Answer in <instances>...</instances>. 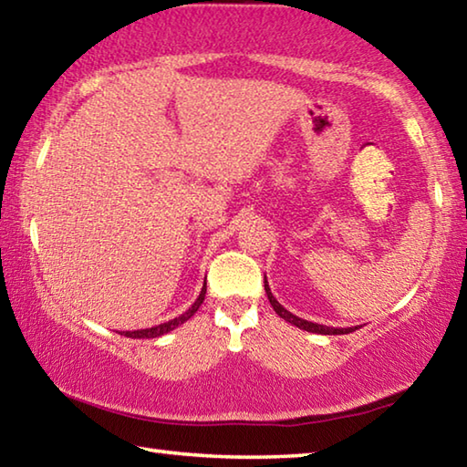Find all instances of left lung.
Returning a JSON list of instances; mask_svg holds the SVG:
<instances>
[{
  "label": "left lung",
  "mask_w": 467,
  "mask_h": 467,
  "mask_svg": "<svg viewBox=\"0 0 467 467\" xmlns=\"http://www.w3.org/2000/svg\"><path fill=\"white\" fill-rule=\"evenodd\" d=\"M264 286H265V295L267 300H270V305L274 306V311L280 315L284 321L292 323V326H296L298 329H305V331H311V334H321V336H342V334H352V331H357V327H327V326H321V323H313V321H306V319H300L296 315H292L290 311L284 309V306L275 300V296L272 295L270 290V284H267V278L264 280Z\"/></svg>",
  "instance_id": "1"
}]
</instances>
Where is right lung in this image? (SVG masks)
Segmentation results:
<instances>
[{
    "mask_svg": "<svg viewBox=\"0 0 467 467\" xmlns=\"http://www.w3.org/2000/svg\"><path fill=\"white\" fill-rule=\"evenodd\" d=\"M203 298H205V282H203V286H202L200 296L195 298V303H193L192 306H189V309H187L185 313H181L179 317L171 319V321H164V323H161V326L146 327V329H133V331H121V334H123L125 337H140V339H141V337H161V336H164V334H169V331H172L175 327H179L181 323H185L187 319H192L193 315H195V311L202 306Z\"/></svg>",
    "mask_w": 467,
    "mask_h": 467,
    "instance_id": "obj_1",
    "label": "right lung"
}]
</instances>
